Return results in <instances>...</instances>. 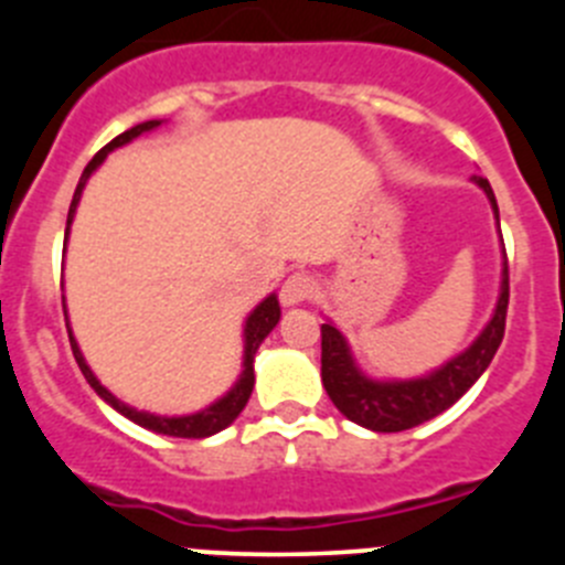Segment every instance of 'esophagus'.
Returning <instances> with one entry per match:
<instances>
[{
	"label": "esophagus",
	"mask_w": 565,
	"mask_h": 565,
	"mask_svg": "<svg viewBox=\"0 0 565 565\" xmlns=\"http://www.w3.org/2000/svg\"><path fill=\"white\" fill-rule=\"evenodd\" d=\"M317 294V279L311 274H291V277L282 282V291H279V302L286 308L302 306Z\"/></svg>",
	"instance_id": "34e87169"
}]
</instances>
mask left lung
I'll return each instance as SVG.
<instances>
[{
    "mask_svg": "<svg viewBox=\"0 0 565 565\" xmlns=\"http://www.w3.org/2000/svg\"><path fill=\"white\" fill-rule=\"evenodd\" d=\"M472 181L483 189L498 221V203L489 181L487 178H472ZM498 228H501V223H498ZM507 306L509 266L507 252H503L501 294H498L495 311H492V319L487 322L481 337L456 359L441 364L438 371L422 379H391V382L364 376L359 371L356 359H353L348 339L339 333V328L326 322L322 326V384H326L328 396L344 418L376 433H402L430 422L438 413L452 407L489 367L503 339V328H507Z\"/></svg>",
    "mask_w": 565,
    "mask_h": 565,
    "instance_id": "1",
    "label": "left lung"
}]
</instances>
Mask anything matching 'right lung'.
Masks as SVG:
<instances>
[{
    "instance_id": "1",
    "label": "right lung",
    "mask_w": 565,
    "mask_h": 565,
    "mask_svg": "<svg viewBox=\"0 0 565 565\" xmlns=\"http://www.w3.org/2000/svg\"><path fill=\"white\" fill-rule=\"evenodd\" d=\"M154 127H161V121H143V124H138V127L127 129V132H121L118 138H113V141H109L107 147H104L102 152H98L96 158L87 163V167H84L82 181H78L76 194H73V203H70V212H67V234H70V223H73V214H76V209H78V201H82L84 186H87V181H89V174L102 167L104 158H107L113 149L124 147V143H129L132 138H138V135L149 132V129H154ZM277 322H279V299H277V294H271V297L263 299V302H259V306L248 313L246 328H243V339H246V344H243V373H239V379L234 382V387L223 398H217L214 404H209L206 411H198V413H192V416H154V413L135 411V407L124 404L121 398L113 396V393H109L107 387L98 382L96 373L89 371V364L84 362L82 351H78L76 337H73V331H70V322H67V333H70V348H73V356H76L84 379H87L89 387H93V391H96L98 396H102L104 402L113 407V411H118L121 416H127L129 422L141 424V427H147V430L161 433V436L206 438V436H214V433L226 430L228 424H232L234 418L243 413V407H246L248 396H252V391H254V353H257V348L263 344V339H266L268 333L277 328Z\"/></svg>"
}]
</instances>
